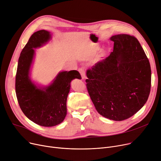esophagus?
Masks as SVG:
<instances>
[{"mask_svg": "<svg viewBox=\"0 0 161 161\" xmlns=\"http://www.w3.org/2000/svg\"><path fill=\"white\" fill-rule=\"evenodd\" d=\"M79 73H80V75L82 76V79H85L86 78L85 76V71H84L82 69H80L79 70Z\"/></svg>", "mask_w": 161, "mask_h": 161, "instance_id": "obj_1", "label": "esophagus"}]
</instances>
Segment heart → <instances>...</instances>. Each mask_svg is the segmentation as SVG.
<instances>
[{"label": "heart", "mask_w": 161, "mask_h": 161, "mask_svg": "<svg viewBox=\"0 0 161 161\" xmlns=\"http://www.w3.org/2000/svg\"><path fill=\"white\" fill-rule=\"evenodd\" d=\"M99 48H96L94 50V52H97L98 51H99Z\"/></svg>", "instance_id": "b5f03b06"}]
</instances>
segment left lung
I'll use <instances>...</instances> for the list:
<instances>
[{
  "mask_svg": "<svg viewBox=\"0 0 161 161\" xmlns=\"http://www.w3.org/2000/svg\"><path fill=\"white\" fill-rule=\"evenodd\" d=\"M109 56L86 71L88 94L103 117L121 121L133 116L146 103L151 90L149 59L136 38L112 36Z\"/></svg>",
  "mask_w": 161,
  "mask_h": 161,
  "instance_id": "8db88e82",
  "label": "left lung"
}]
</instances>
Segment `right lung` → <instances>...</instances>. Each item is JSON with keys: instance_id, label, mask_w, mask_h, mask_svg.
I'll list each match as a JSON object with an SVG mask.
<instances>
[{"instance_id": "right-lung-1", "label": "right lung", "mask_w": 161, "mask_h": 161, "mask_svg": "<svg viewBox=\"0 0 161 161\" xmlns=\"http://www.w3.org/2000/svg\"><path fill=\"white\" fill-rule=\"evenodd\" d=\"M52 39L50 33L40 30L34 33L22 50L16 76V93L20 108L25 115L42 126H54L64 121L67 114V99L71 82L81 79L79 71H60L48 86H40L30 77L31 68L40 48Z\"/></svg>"}]
</instances>
